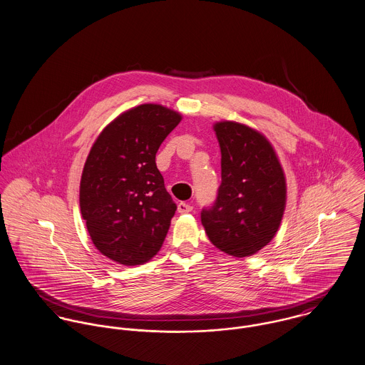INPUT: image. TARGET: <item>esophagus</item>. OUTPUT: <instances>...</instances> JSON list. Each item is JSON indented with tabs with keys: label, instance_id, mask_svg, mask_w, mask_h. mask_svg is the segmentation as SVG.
Here are the masks:
<instances>
[{
	"label": "esophagus",
	"instance_id": "34e87169",
	"mask_svg": "<svg viewBox=\"0 0 365 365\" xmlns=\"http://www.w3.org/2000/svg\"><path fill=\"white\" fill-rule=\"evenodd\" d=\"M193 210V205L192 204H189V202H179L178 204V211L180 212V214H185V212H190Z\"/></svg>",
	"mask_w": 365,
	"mask_h": 365
}]
</instances>
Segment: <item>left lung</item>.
<instances>
[{"label":"left lung","instance_id":"1","mask_svg":"<svg viewBox=\"0 0 365 365\" xmlns=\"http://www.w3.org/2000/svg\"><path fill=\"white\" fill-rule=\"evenodd\" d=\"M221 148V185L202 210L210 241L235 257L270 242L283 218L285 178L270 143L240 123L214 125Z\"/></svg>","mask_w":365,"mask_h":365}]
</instances>
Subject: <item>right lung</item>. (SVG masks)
<instances>
[{
	"mask_svg": "<svg viewBox=\"0 0 365 365\" xmlns=\"http://www.w3.org/2000/svg\"><path fill=\"white\" fill-rule=\"evenodd\" d=\"M180 115L145 103L110 123L82 170L80 205L91 240L109 259L135 266L161 249L176 204L155 155Z\"/></svg>",
	"mask_w": 365,
	"mask_h": 365,
	"instance_id": "1",
	"label": "right lung"
}]
</instances>
